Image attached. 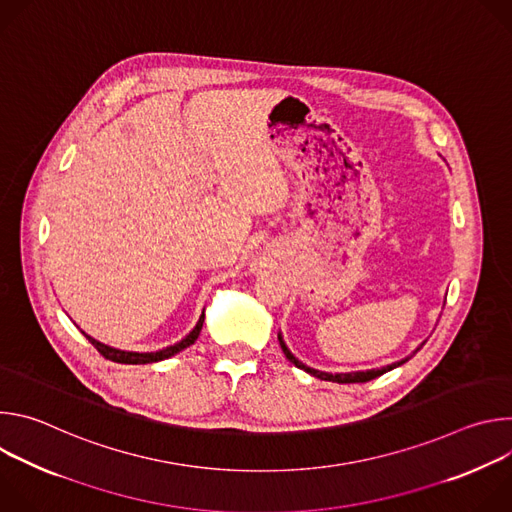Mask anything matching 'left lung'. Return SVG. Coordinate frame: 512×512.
Listing matches in <instances>:
<instances>
[{
	"mask_svg": "<svg viewBox=\"0 0 512 512\" xmlns=\"http://www.w3.org/2000/svg\"><path fill=\"white\" fill-rule=\"evenodd\" d=\"M279 344H281V350H283V354L287 356V360H289V362H294L298 369H302V371H306V373L314 375L316 379H322V381H332V383H367V381H371V379H377V377H381L383 373H387V371H391V369L399 367V364H403L405 360H409V358H405V360H401V362L389 364V367H383V369H373V371H362V373H346V375H330V373H322V371L310 369V367H306V364H302V362H300V360H298L294 354H291V352L287 350V346H285V342L281 340V336H279Z\"/></svg>",
	"mask_w": 512,
	"mask_h": 512,
	"instance_id": "left-lung-1",
	"label": "left lung"
}]
</instances>
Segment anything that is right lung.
<instances>
[{
	"instance_id": "right-lung-1",
	"label": "right lung",
	"mask_w": 512,
	"mask_h": 512,
	"mask_svg": "<svg viewBox=\"0 0 512 512\" xmlns=\"http://www.w3.org/2000/svg\"><path fill=\"white\" fill-rule=\"evenodd\" d=\"M202 322H204V312H202V316H200V320H198V324L194 326V330L184 338V340H180L178 344H174V346H168V348H164V350H158V352H125V350H117V348H111V346H105V344H101V342H97L95 338H91V336H87L85 332V336H87V340L99 350V354H103L107 360H113V362H121V364H148V362H158V360H164V358H170V356H174L176 352H180V350H184L186 346H190V344H194V340L198 338V334H200V330H202Z\"/></svg>"
}]
</instances>
